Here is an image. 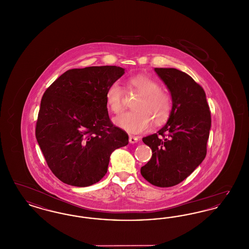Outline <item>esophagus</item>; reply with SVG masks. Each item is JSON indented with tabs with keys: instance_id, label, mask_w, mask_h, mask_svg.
Wrapping results in <instances>:
<instances>
[{
	"instance_id": "esophagus-1",
	"label": "esophagus",
	"mask_w": 249,
	"mask_h": 249,
	"mask_svg": "<svg viewBox=\"0 0 249 249\" xmlns=\"http://www.w3.org/2000/svg\"><path fill=\"white\" fill-rule=\"evenodd\" d=\"M138 137H136V136H133V135H130L129 136V142L130 143H135V142H138Z\"/></svg>"
}]
</instances>
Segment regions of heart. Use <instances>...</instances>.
Segmentation results:
<instances>
[{
  "mask_svg": "<svg viewBox=\"0 0 249 249\" xmlns=\"http://www.w3.org/2000/svg\"><path fill=\"white\" fill-rule=\"evenodd\" d=\"M130 86L141 97L133 105V111L122 113L113 119L114 124L130 133H139L147 130L153 121L159 126L165 122L172 111V99L166 91L160 89V84L153 78L138 74L130 79ZM122 87L114 81L106 90V102L108 109L118 114L122 110Z\"/></svg>",
  "mask_w": 249,
  "mask_h": 249,
  "instance_id": "b5f03b06",
  "label": "heart"
}]
</instances>
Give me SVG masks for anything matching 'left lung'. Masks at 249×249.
I'll list each match as a JSON object with an SVG mask.
<instances>
[{"mask_svg":"<svg viewBox=\"0 0 249 249\" xmlns=\"http://www.w3.org/2000/svg\"><path fill=\"white\" fill-rule=\"evenodd\" d=\"M172 98V111L157 133L142 138L152 150L141 168L150 184L168 188L188 178L206 156L211 114L203 89L192 77L175 68H155Z\"/></svg>","mask_w":249,"mask_h":249,"instance_id":"1","label":"left lung"}]
</instances>
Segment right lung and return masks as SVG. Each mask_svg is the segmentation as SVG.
Returning <instances> with one entry per match:
<instances>
[{"label": "right lung", "instance_id": "right-lung-1", "mask_svg": "<svg viewBox=\"0 0 249 249\" xmlns=\"http://www.w3.org/2000/svg\"><path fill=\"white\" fill-rule=\"evenodd\" d=\"M125 73L119 66H91L62 73L46 90L36 123L37 142L52 173L74 187L106 176L112 152L129 142L109 119L108 86Z\"/></svg>", "mask_w": 249, "mask_h": 249}]
</instances>
